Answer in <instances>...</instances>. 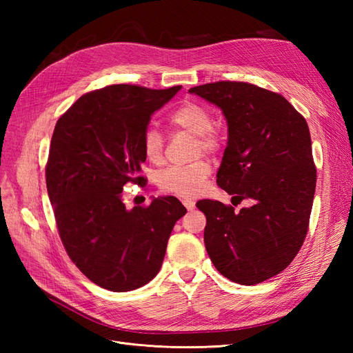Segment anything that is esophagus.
<instances>
[{"label":"esophagus","instance_id":"obj_1","mask_svg":"<svg viewBox=\"0 0 353 353\" xmlns=\"http://www.w3.org/2000/svg\"><path fill=\"white\" fill-rule=\"evenodd\" d=\"M183 203H184V206L187 208V210H193L194 206H196V203L193 200H190V199H184Z\"/></svg>","mask_w":353,"mask_h":353}]
</instances>
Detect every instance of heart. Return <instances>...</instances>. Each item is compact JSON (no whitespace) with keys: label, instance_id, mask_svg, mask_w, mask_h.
Listing matches in <instances>:
<instances>
[{"label":"heart","instance_id":"1","mask_svg":"<svg viewBox=\"0 0 353 353\" xmlns=\"http://www.w3.org/2000/svg\"><path fill=\"white\" fill-rule=\"evenodd\" d=\"M169 123L175 130H183L196 135L197 150L203 148L208 153H215L221 147V137L213 130L212 113L206 105L194 100H184L169 114ZM165 141L159 131L147 130L143 135V153L150 163L159 165L163 160ZM210 175V165L206 160H197L194 163L184 166H170L159 175V187L166 193L181 197H196L201 193L208 176Z\"/></svg>","mask_w":353,"mask_h":353}]
</instances>
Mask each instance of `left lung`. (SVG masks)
Returning a JSON list of instances; mask_svg holds the SVG:
<instances>
[{
    "instance_id": "left-lung-1",
    "label": "left lung",
    "mask_w": 353,
    "mask_h": 353,
    "mask_svg": "<svg viewBox=\"0 0 353 353\" xmlns=\"http://www.w3.org/2000/svg\"><path fill=\"white\" fill-rule=\"evenodd\" d=\"M190 92L218 105L228 123L218 185L252 201L240 212L197 201L208 254L228 280L259 284L285 270L306 237L316 184L307 123L283 95L253 83L219 81Z\"/></svg>"
}]
</instances>
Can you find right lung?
Returning a JSON list of instances; mask_svg holds the SVG:
<instances>
[{"mask_svg":"<svg viewBox=\"0 0 353 353\" xmlns=\"http://www.w3.org/2000/svg\"><path fill=\"white\" fill-rule=\"evenodd\" d=\"M181 87L110 85L82 95L52 132L46 181L63 245L79 271L105 290L131 292L162 266L175 222L187 209L176 197L126 209L122 190L145 184L143 135L152 114Z\"/></svg>","mask_w":353,"mask_h":353,"instance_id":"add662e5","label":"right lung"}]
</instances>
